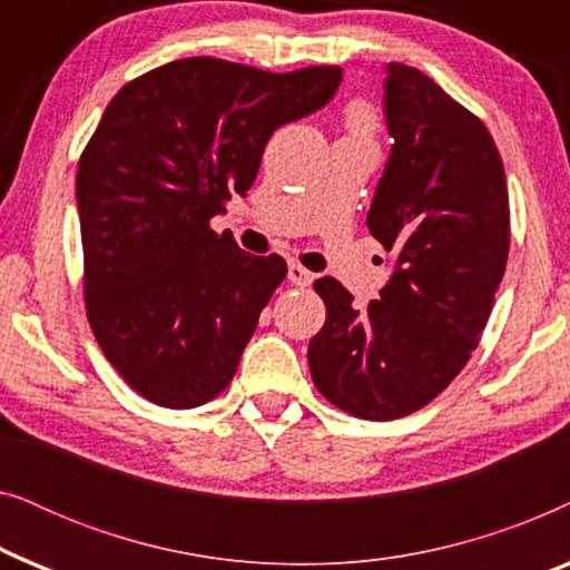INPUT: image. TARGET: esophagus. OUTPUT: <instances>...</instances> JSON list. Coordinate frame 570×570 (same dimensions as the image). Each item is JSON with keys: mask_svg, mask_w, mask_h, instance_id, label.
<instances>
[{"mask_svg": "<svg viewBox=\"0 0 570 570\" xmlns=\"http://www.w3.org/2000/svg\"><path fill=\"white\" fill-rule=\"evenodd\" d=\"M287 279L298 287H308L311 283H314V272H308L306 267H301V264L293 262L291 267H287Z\"/></svg>", "mask_w": 570, "mask_h": 570, "instance_id": "esophagus-1", "label": "esophagus"}]
</instances>
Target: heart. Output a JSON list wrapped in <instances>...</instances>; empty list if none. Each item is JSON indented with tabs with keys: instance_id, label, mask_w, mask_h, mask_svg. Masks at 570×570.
<instances>
[{
	"instance_id": "obj_1",
	"label": "heart",
	"mask_w": 570,
	"mask_h": 570,
	"mask_svg": "<svg viewBox=\"0 0 570 570\" xmlns=\"http://www.w3.org/2000/svg\"><path fill=\"white\" fill-rule=\"evenodd\" d=\"M347 129L353 131V137L368 139L373 135V129H376V114H373L365 104H355L347 111Z\"/></svg>"
}]
</instances>
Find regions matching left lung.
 Segmentation results:
<instances>
[{"mask_svg":"<svg viewBox=\"0 0 570 570\" xmlns=\"http://www.w3.org/2000/svg\"><path fill=\"white\" fill-rule=\"evenodd\" d=\"M384 119L394 139L368 209L392 275L368 308L334 277L308 342L311 379L350 415L396 420L446 389L478 347L509 259V189L478 116L431 77L386 65Z\"/></svg>","mask_w":570,"mask_h":570,"instance_id":"left-lung-1","label":"left lung"}]
</instances>
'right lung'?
Wrapping results in <instances>:
<instances>
[{"instance_id":"1","label":"right lung","mask_w":570,"mask_h":570,"mask_svg":"<svg viewBox=\"0 0 570 570\" xmlns=\"http://www.w3.org/2000/svg\"><path fill=\"white\" fill-rule=\"evenodd\" d=\"M340 82V67L275 75L191 57L108 104L77 166L85 303L108 363L145 400L199 407L236 376L287 264L240 252L209 220L252 189L272 131Z\"/></svg>"}]
</instances>
